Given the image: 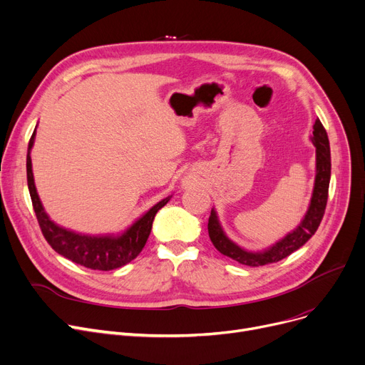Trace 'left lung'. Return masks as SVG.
Masks as SVG:
<instances>
[{
	"mask_svg": "<svg viewBox=\"0 0 365 365\" xmlns=\"http://www.w3.org/2000/svg\"><path fill=\"white\" fill-rule=\"evenodd\" d=\"M311 140L317 148V176H315V186H314L311 204L302 223L294 229L293 232L285 235L277 244L267 248V250L252 253V252L244 250V248H241L240 245H237L225 235L223 229L219 223L217 215L215 210H212V215L208 217V235L213 245L222 255L237 260L241 264L253 266V267L269 264V263L279 262L287 256H290L293 252L299 250V248L303 244L308 242V240L317 232V229L325 213V205H327L329 185H330V176H331V157H330L329 136L319 120H317L314 124Z\"/></svg>",
	"mask_w": 365,
	"mask_h": 365,
	"instance_id": "1",
	"label": "left lung"
}]
</instances>
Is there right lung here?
<instances>
[{
    "label": "right lung",
    "instance_id": "add662e5",
    "mask_svg": "<svg viewBox=\"0 0 365 365\" xmlns=\"http://www.w3.org/2000/svg\"><path fill=\"white\" fill-rule=\"evenodd\" d=\"M34 140L35 131L31 136L26 155L28 187L34 205V212L38 219V225H40L41 232L46 241L51 245L53 250L62 255L63 257L94 271L117 269V267H121L131 262L133 259H136L148 241L153 217L158 213V210L163 208L170 201V197L161 200L158 204L153 205L139 220L134 222L123 235L90 237L69 231V229H65L50 220V217L44 212L40 197L36 194L32 175V163L29 155L34 146Z\"/></svg>",
    "mask_w": 365,
    "mask_h": 365
}]
</instances>
